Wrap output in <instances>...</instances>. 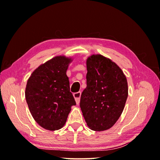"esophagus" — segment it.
I'll return each instance as SVG.
<instances>
[{
  "label": "esophagus",
  "instance_id": "obj_1",
  "mask_svg": "<svg viewBox=\"0 0 160 160\" xmlns=\"http://www.w3.org/2000/svg\"><path fill=\"white\" fill-rule=\"evenodd\" d=\"M73 96H74V98H75V99L76 103L79 104L80 103V96H81V92H75V93L73 94Z\"/></svg>",
  "mask_w": 160,
  "mask_h": 160
}]
</instances>
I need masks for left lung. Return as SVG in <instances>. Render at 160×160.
<instances>
[{
	"mask_svg": "<svg viewBox=\"0 0 160 160\" xmlns=\"http://www.w3.org/2000/svg\"><path fill=\"white\" fill-rule=\"evenodd\" d=\"M87 87L80 106L87 125L93 131L111 128L120 117L128 97L127 80L121 69L101 54L88 57Z\"/></svg>",
	"mask_w": 160,
	"mask_h": 160,
	"instance_id": "1",
	"label": "left lung"
}]
</instances>
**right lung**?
Returning a JSON list of instances; mask_svg holds the SVG:
<instances>
[{"instance_id":"add662e5","label":"right lung","mask_w":160,"mask_h":160,"mask_svg":"<svg viewBox=\"0 0 160 160\" xmlns=\"http://www.w3.org/2000/svg\"><path fill=\"white\" fill-rule=\"evenodd\" d=\"M72 59L57 56L36 69L27 81L25 96L38 124L49 131L65 124L71 107L76 103L66 75Z\"/></svg>"}]
</instances>
